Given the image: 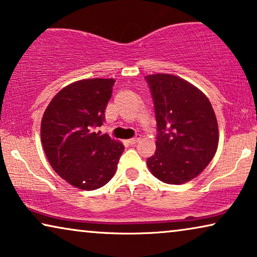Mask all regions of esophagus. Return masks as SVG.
<instances>
[{"mask_svg": "<svg viewBox=\"0 0 257 257\" xmlns=\"http://www.w3.org/2000/svg\"><path fill=\"white\" fill-rule=\"evenodd\" d=\"M140 140V137H136V138H131V139H128L127 142H128V144H131V145H136L137 143H138Z\"/></svg>", "mask_w": 257, "mask_h": 257, "instance_id": "obj_1", "label": "esophagus"}]
</instances>
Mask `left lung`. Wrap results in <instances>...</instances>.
Returning <instances> with one entry per match:
<instances>
[{
  "label": "left lung",
  "mask_w": 257,
  "mask_h": 257,
  "mask_svg": "<svg viewBox=\"0 0 257 257\" xmlns=\"http://www.w3.org/2000/svg\"><path fill=\"white\" fill-rule=\"evenodd\" d=\"M158 126L151 173L165 184L181 185L198 177L215 156L219 127L206 94L170 73L146 76Z\"/></svg>",
  "instance_id": "obj_1"
}]
</instances>
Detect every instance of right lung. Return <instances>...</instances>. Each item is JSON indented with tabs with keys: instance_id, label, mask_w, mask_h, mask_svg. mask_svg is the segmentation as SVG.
I'll return each instance as SVG.
<instances>
[{
	"instance_id": "1",
	"label": "right lung",
	"mask_w": 257,
	"mask_h": 257,
	"mask_svg": "<svg viewBox=\"0 0 257 257\" xmlns=\"http://www.w3.org/2000/svg\"><path fill=\"white\" fill-rule=\"evenodd\" d=\"M113 78L73 82L59 91L45 108L41 140L51 167L73 187L93 191L113 177L124 145L93 132L104 120Z\"/></svg>"
}]
</instances>
